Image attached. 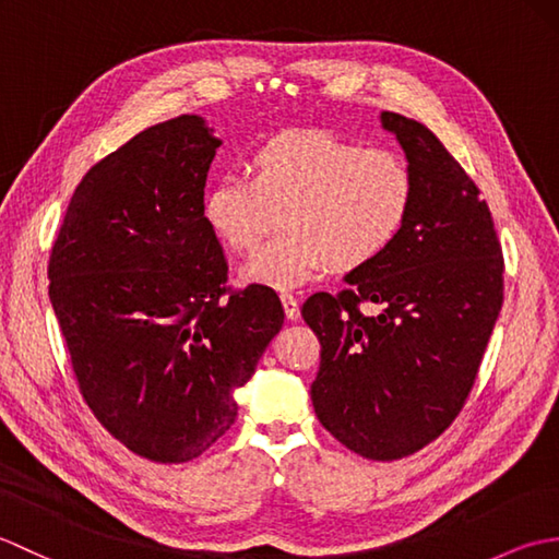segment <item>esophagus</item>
<instances>
[{"label":"esophagus","instance_id":"1","mask_svg":"<svg viewBox=\"0 0 559 559\" xmlns=\"http://www.w3.org/2000/svg\"><path fill=\"white\" fill-rule=\"evenodd\" d=\"M281 302H283V310H286V317L290 319V322L300 319V302H298V298H295V295L281 293Z\"/></svg>","mask_w":559,"mask_h":559}]
</instances>
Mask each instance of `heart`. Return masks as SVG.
Masks as SVG:
<instances>
[{
	"instance_id": "1",
	"label": "heart",
	"mask_w": 559,
	"mask_h": 559,
	"mask_svg": "<svg viewBox=\"0 0 559 559\" xmlns=\"http://www.w3.org/2000/svg\"><path fill=\"white\" fill-rule=\"evenodd\" d=\"M413 206L415 177L401 153L326 129H288L252 153V177L213 180L201 213L233 252L254 249L278 213L281 230L242 278L286 290L326 266L348 273L374 264L406 230Z\"/></svg>"
}]
</instances>
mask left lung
Listing matches in <instances>:
<instances>
[{"instance_id": "left-lung-1", "label": "left lung", "mask_w": 559, "mask_h": 559, "mask_svg": "<svg viewBox=\"0 0 559 559\" xmlns=\"http://www.w3.org/2000/svg\"><path fill=\"white\" fill-rule=\"evenodd\" d=\"M415 177L406 230L302 319L322 343L312 382L319 423L355 454L403 459L430 444L466 403L502 310L504 259L490 209L425 124L382 112ZM360 304H377L365 316Z\"/></svg>"}]
</instances>
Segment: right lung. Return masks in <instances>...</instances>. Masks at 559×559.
Returning <instances> with one entry per match:
<instances>
[{"label":"right lung","mask_w":559,"mask_h":559,"mask_svg":"<svg viewBox=\"0 0 559 559\" xmlns=\"http://www.w3.org/2000/svg\"><path fill=\"white\" fill-rule=\"evenodd\" d=\"M197 115L148 127L83 175L47 264L50 302L83 401L158 463L230 430L235 391L283 326L266 286H225L201 213L221 139Z\"/></svg>","instance_id":"1"}]
</instances>
